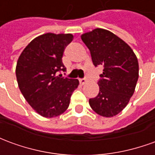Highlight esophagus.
<instances>
[{
	"mask_svg": "<svg viewBox=\"0 0 155 155\" xmlns=\"http://www.w3.org/2000/svg\"><path fill=\"white\" fill-rule=\"evenodd\" d=\"M79 81H80V83H81V84H84V83H85V82H86V80H85V79H84V78H82V79H80V80H79Z\"/></svg>",
	"mask_w": 155,
	"mask_h": 155,
	"instance_id": "1",
	"label": "esophagus"
}]
</instances>
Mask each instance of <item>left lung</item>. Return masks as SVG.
Returning a JSON list of instances; mask_svg holds the SVG:
<instances>
[{"mask_svg": "<svg viewBox=\"0 0 155 155\" xmlns=\"http://www.w3.org/2000/svg\"><path fill=\"white\" fill-rule=\"evenodd\" d=\"M91 51L95 67L103 65L96 97L89 100L92 110L104 117H113L125 108L133 95L139 78L136 55L128 45L104 29L81 35Z\"/></svg>", "mask_w": 155, "mask_h": 155, "instance_id": "left-lung-1", "label": "left lung"}]
</instances>
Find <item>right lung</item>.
Listing matches in <instances>:
<instances>
[{"mask_svg":"<svg viewBox=\"0 0 155 155\" xmlns=\"http://www.w3.org/2000/svg\"><path fill=\"white\" fill-rule=\"evenodd\" d=\"M72 39L71 34L40 35L25 48L18 59L15 74L20 91L41 116L52 118L63 114L79 85L76 79L57 76V72L66 71L62 56Z\"/></svg>","mask_w":155,"mask_h":155,"instance_id":"add662e5","label":"right lung"}]
</instances>
